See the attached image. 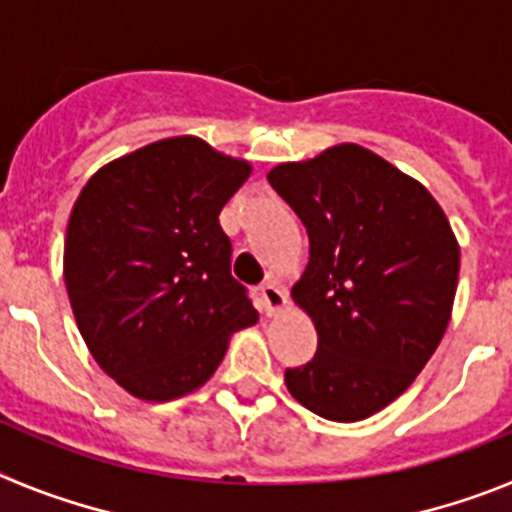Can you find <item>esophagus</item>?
Masks as SVG:
<instances>
[{"instance_id": "34e87169", "label": "esophagus", "mask_w": 512, "mask_h": 512, "mask_svg": "<svg viewBox=\"0 0 512 512\" xmlns=\"http://www.w3.org/2000/svg\"><path fill=\"white\" fill-rule=\"evenodd\" d=\"M259 297L266 315H277V312H282L287 307V295H284V289L277 282H266L259 289Z\"/></svg>"}]
</instances>
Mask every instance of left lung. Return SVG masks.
<instances>
[{"mask_svg": "<svg viewBox=\"0 0 512 512\" xmlns=\"http://www.w3.org/2000/svg\"><path fill=\"white\" fill-rule=\"evenodd\" d=\"M266 179L310 238L292 300L318 351L284 372L289 395L325 420L369 418L408 390L449 328L459 282L449 217L418 179L356 143Z\"/></svg>", "mask_w": 512, "mask_h": 512, "instance_id": "left-lung-1", "label": "left lung"}]
</instances>
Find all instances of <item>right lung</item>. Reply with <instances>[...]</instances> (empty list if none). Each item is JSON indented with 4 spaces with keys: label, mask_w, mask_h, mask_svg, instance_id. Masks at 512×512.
Listing matches in <instances>:
<instances>
[{
    "label": "right lung",
    "mask_w": 512,
    "mask_h": 512,
    "mask_svg": "<svg viewBox=\"0 0 512 512\" xmlns=\"http://www.w3.org/2000/svg\"><path fill=\"white\" fill-rule=\"evenodd\" d=\"M251 171L174 135L104 164L76 197L63 241L71 310L99 369L138 400L200 390L233 333L259 323L217 220Z\"/></svg>",
    "instance_id": "right-lung-1"
}]
</instances>
